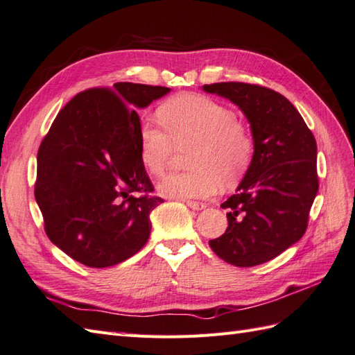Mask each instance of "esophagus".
Wrapping results in <instances>:
<instances>
[{
	"instance_id": "1",
	"label": "esophagus",
	"mask_w": 355,
	"mask_h": 355,
	"mask_svg": "<svg viewBox=\"0 0 355 355\" xmlns=\"http://www.w3.org/2000/svg\"><path fill=\"white\" fill-rule=\"evenodd\" d=\"M184 204H186L187 207L192 208V210H204V208H205V204L198 202V201H190V199H187V201H184Z\"/></svg>"
}]
</instances>
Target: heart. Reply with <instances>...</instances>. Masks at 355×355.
I'll return each mask as SVG.
<instances>
[{
	"instance_id": "1",
	"label": "heart",
	"mask_w": 355,
	"mask_h": 355,
	"mask_svg": "<svg viewBox=\"0 0 355 355\" xmlns=\"http://www.w3.org/2000/svg\"><path fill=\"white\" fill-rule=\"evenodd\" d=\"M157 118L163 128L145 121L138 133L139 160L148 174L163 175L175 148L193 147V171L168 175L159 184L162 195L205 199L219 192L222 180L232 184L248 171L255 141L230 106L202 94H180L159 107Z\"/></svg>"
}]
</instances>
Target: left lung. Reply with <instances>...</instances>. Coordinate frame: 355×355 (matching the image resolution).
Masks as SVG:
<instances>
[{
	"label": "left lung",
	"mask_w": 355,
	"mask_h": 355,
	"mask_svg": "<svg viewBox=\"0 0 355 355\" xmlns=\"http://www.w3.org/2000/svg\"><path fill=\"white\" fill-rule=\"evenodd\" d=\"M204 91L230 98L248 116L255 153L237 193L220 205L228 228L210 240L217 257L235 267L276 258L303 237L316 196V141L303 116L275 89L217 83Z\"/></svg>",
	"instance_id": "obj_1"
}]
</instances>
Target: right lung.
I'll list each match as a JSON object with an SVG mask.
<instances>
[{
  "label": "right lung",
  "mask_w": 355,
  "mask_h": 355,
  "mask_svg": "<svg viewBox=\"0 0 355 355\" xmlns=\"http://www.w3.org/2000/svg\"><path fill=\"white\" fill-rule=\"evenodd\" d=\"M166 87L116 83L76 94L61 109L37 153L34 196L44 232L91 268L129 259L148 241L150 213L163 202L139 160L135 109Z\"/></svg>",
  "instance_id": "add662e5"
}]
</instances>
